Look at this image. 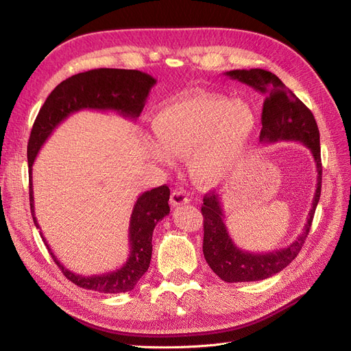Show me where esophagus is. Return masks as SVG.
Segmentation results:
<instances>
[{"label": "esophagus", "instance_id": "esophagus-1", "mask_svg": "<svg viewBox=\"0 0 351 351\" xmlns=\"http://www.w3.org/2000/svg\"><path fill=\"white\" fill-rule=\"evenodd\" d=\"M189 202H190L189 195L182 189L174 190L171 196H169V204H171V206H180L183 204H189Z\"/></svg>", "mask_w": 351, "mask_h": 351}]
</instances>
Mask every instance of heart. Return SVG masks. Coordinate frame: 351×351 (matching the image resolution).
I'll return each instance as SVG.
<instances>
[{
    "label": "heart",
    "mask_w": 351,
    "mask_h": 351,
    "mask_svg": "<svg viewBox=\"0 0 351 351\" xmlns=\"http://www.w3.org/2000/svg\"><path fill=\"white\" fill-rule=\"evenodd\" d=\"M158 141L146 151L156 162L169 164L173 154L189 155L196 182L217 184L236 171L258 127L247 102L222 95H192L165 105L152 120Z\"/></svg>",
    "instance_id": "b5f03b06"
}]
</instances>
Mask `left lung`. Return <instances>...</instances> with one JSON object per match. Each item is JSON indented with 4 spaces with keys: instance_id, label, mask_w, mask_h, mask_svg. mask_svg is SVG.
<instances>
[{
    "instance_id": "8db88e82",
    "label": "left lung",
    "mask_w": 351,
    "mask_h": 351,
    "mask_svg": "<svg viewBox=\"0 0 351 351\" xmlns=\"http://www.w3.org/2000/svg\"><path fill=\"white\" fill-rule=\"evenodd\" d=\"M226 76L252 86L265 95L262 110V130L259 139L263 143L281 141H295L309 147L315 158L317 183L302 234L290 246L269 253H249L239 249L228 236L224 224L219 195L210 192L205 195L202 205L204 215V254L210 269L226 282H246L269 278L290 265L302 250L309 234L312 219L321 197L322 162L319 130L312 111L275 76L262 69L231 70Z\"/></svg>"
}]
</instances>
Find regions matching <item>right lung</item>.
<instances>
[{
  "instance_id": "add662e5",
  "label": "right lung",
  "mask_w": 351,
  "mask_h": 351,
  "mask_svg": "<svg viewBox=\"0 0 351 351\" xmlns=\"http://www.w3.org/2000/svg\"><path fill=\"white\" fill-rule=\"evenodd\" d=\"M156 80L149 74L139 70L123 69H97L74 74L67 80L61 82L49 93L45 104L32 127L27 143V164H29V199L30 212L36 228H40L35 217L34 187H32V165H34L40 146L45 143L56 127L66 120L73 112L80 110L115 111L127 119L136 120L141 115L147 95ZM169 189L159 186L142 193L137 197L129 227L130 256L120 269L99 275L74 274L64 268L56 258L44 239L45 246L54 262L58 265L64 277L82 289L99 293H125L134 289L145 272L149 268L152 256V234L154 228L165 215L169 214Z\"/></svg>"
}]
</instances>
